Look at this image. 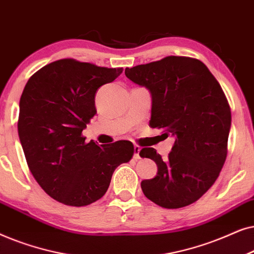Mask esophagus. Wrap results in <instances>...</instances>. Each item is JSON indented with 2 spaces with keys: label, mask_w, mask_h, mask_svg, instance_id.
<instances>
[{
  "label": "esophagus",
  "mask_w": 254,
  "mask_h": 254,
  "mask_svg": "<svg viewBox=\"0 0 254 254\" xmlns=\"http://www.w3.org/2000/svg\"><path fill=\"white\" fill-rule=\"evenodd\" d=\"M139 152H140V147L138 146V145H134V147H133V157H134V159H140Z\"/></svg>",
  "instance_id": "1"
}]
</instances>
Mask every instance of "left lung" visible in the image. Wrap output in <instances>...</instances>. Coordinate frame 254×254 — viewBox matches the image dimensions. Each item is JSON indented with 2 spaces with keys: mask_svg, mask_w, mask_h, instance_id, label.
<instances>
[{
  "mask_svg": "<svg viewBox=\"0 0 254 254\" xmlns=\"http://www.w3.org/2000/svg\"><path fill=\"white\" fill-rule=\"evenodd\" d=\"M125 75L150 90V127L175 138L166 160L152 147L139 152L158 166L141 190L162 208L194 203L215 184L228 154L231 110L222 87L203 63L189 57L125 68Z\"/></svg>",
  "mask_w": 254,
  "mask_h": 254,
  "instance_id": "obj_1",
  "label": "left lung"
}]
</instances>
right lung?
Wrapping results in <instances>:
<instances>
[{"instance_id": "obj_1", "label": "right lung", "mask_w": 254, "mask_h": 254, "mask_svg": "<svg viewBox=\"0 0 254 254\" xmlns=\"http://www.w3.org/2000/svg\"><path fill=\"white\" fill-rule=\"evenodd\" d=\"M122 72V67L60 59L42 67L25 84L19 101V140L33 178L60 203L83 207L100 200L114 171L132 158L131 141L99 146L82 136L96 114V90Z\"/></svg>"}]
</instances>
